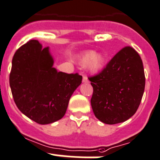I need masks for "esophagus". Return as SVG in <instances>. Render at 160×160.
Instances as JSON below:
<instances>
[{"mask_svg": "<svg viewBox=\"0 0 160 160\" xmlns=\"http://www.w3.org/2000/svg\"><path fill=\"white\" fill-rule=\"evenodd\" d=\"M88 81V78H87L86 75H84L83 76V79H82V82H84V83H87Z\"/></svg>", "mask_w": 160, "mask_h": 160, "instance_id": "esophagus-1", "label": "esophagus"}]
</instances>
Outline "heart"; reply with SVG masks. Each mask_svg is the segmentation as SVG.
Masks as SVG:
<instances>
[{"label":"heart","instance_id":"obj_1","mask_svg":"<svg viewBox=\"0 0 160 160\" xmlns=\"http://www.w3.org/2000/svg\"><path fill=\"white\" fill-rule=\"evenodd\" d=\"M107 61V58L102 53H95L87 51L79 58V63L82 65H86L87 69L92 74H97L103 69Z\"/></svg>","mask_w":160,"mask_h":160}]
</instances>
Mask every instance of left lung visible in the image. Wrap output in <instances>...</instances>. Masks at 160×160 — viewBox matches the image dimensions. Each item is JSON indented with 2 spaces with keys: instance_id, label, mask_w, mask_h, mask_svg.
<instances>
[{
  "instance_id": "left-lung-1",
  "label": "left lung",
  "mask_w": 160,
  "mask_h": 160,
  "mask_svg": "<svg viewBox=\"0 0 160 160\" xmlns=\"http://www.w3.org/2000/svg\"><path fill=\"white\" fill-rule=\"evenodd\" d=\"M88 79L93 88L92 108L102 123L124 122L137 111L145 78L142 59L132 47L121 49L100 73Z\"/></svg>"
}]
</instances>
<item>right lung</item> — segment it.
Masks as SVG:
<instances>
[{
	"label": "right lung",
	"mask_w": 160,
	"mask_h": 160,
	"mask_svg": "<svg viewBox=\"0 0 160 160\" xmlns=\"http://www.w3.org/2000/svg\"><path fill=\"white\" fill-rule=\"evenodd\" d=\"M49 47L36 39L17 50L9 77L18 110L39 124H48L64 116L69 99L82 83L78 73L57 71Z\"/></svg>",
	"instance_id": "right-lung-1"
}]
</instances>
